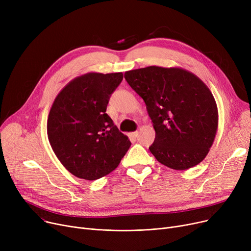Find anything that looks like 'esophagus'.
<instances>
[{"label": "esophagus", "mask_w": 251, "mask_h": 251, "mask_svg": "<svg viewBox=\"0 0 251 251\" xmlns=\"http://www.w3.org/2000/svg\"><path fill=\"white\" fill-rule=\"evenodd\" d=\"M131 136L137 137V136H138V131H135V132H132V133H131Z\"/></svg>", "instance_id": "esophagus-1"}]
</instances>
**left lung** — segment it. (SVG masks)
<instances>
[{
  "label": "left lung",
  "mask_w": 251,
  "mask_h": 251,
  "mask_svg": "<svg viewBox=\"0 0 251 251\" xmlns=\"http://www.w3.org/2000/svg\"><path fill=\"white\" fill-rule=\"evenodd\" d=\"M128 84L144 100L155 131L151 152L174 170L199 165L213 146L218 108L208 87L193 73L159 66L127 71Z\"/></svg>",
  "instance_id": "8db88e82"
}]
</instances>
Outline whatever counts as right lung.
<instances>
[{"mask_svg":"<svg viewBox=\"0 0 251 251\" xmlns=\"http://www.w3.org/2000/svg\"><path fill=\"white\" fill-rule=\"evenodd\" d=\"M123 73H87L57 96L48 118V137L55 154L74 176L97 180L114 171L131 142L105 113Z\"/></svg>","mask_w":251,"mask_h":251,"instance_id":"1","label":"right lung"}]
</instances>
